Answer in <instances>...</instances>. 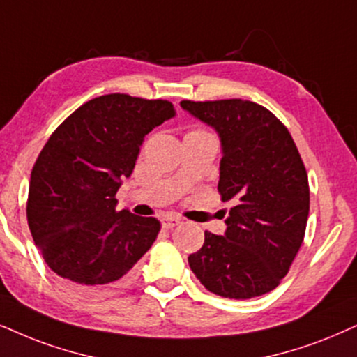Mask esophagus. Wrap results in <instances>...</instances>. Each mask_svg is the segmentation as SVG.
I'll return each instance as SVG.
<instances>
[{
  "mask_svg": "<svg viewBox=\"0 0 357 357\" xmlns=\"http://www.w3.org/2000/svg\"><path fill=\"white\" fill-rule=\"evenodd\" d=\"M160 223H162V226H164L165 229H170V228H175V226H178L180 223H182V221H180L178 216L167 215V216H164V218L160 220Z\"/></svg>",
  "mask_w": 357,
  "mask_h": 357,
  "instance_id": "esophagus-1",
  "label": "esophagus"
}]
</instances>
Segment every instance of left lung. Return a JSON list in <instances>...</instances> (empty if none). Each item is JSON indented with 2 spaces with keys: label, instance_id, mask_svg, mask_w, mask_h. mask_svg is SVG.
Listing matches in <instances>:
<instances>
[{
  "label": "left lung",
  "instance_id": "1",
  "mask_svg": "<svg viewBox=\"0 0 357 357\" xmlns=\"http://www.w3.org/2000/svg\"><path fill=\"white\" fill-rule=\"evenodd\" d=\"M180 106L221 139L218 192L234 202L225 236L205 231L190 269L206 290L246 300L274 290L303 243L310 211L308 175L289 129L248 100L190 101Z\"/></svg>",
  "mask_w": 357,
  "mask_h": 357
}]
</instances>
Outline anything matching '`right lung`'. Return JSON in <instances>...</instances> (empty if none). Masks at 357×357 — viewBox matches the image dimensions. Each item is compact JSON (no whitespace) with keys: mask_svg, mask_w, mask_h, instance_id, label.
<instances>
[{"mask_svg":"<svg viewBox=\"0 0 357 357\" xmlns=\"http://www.w3.org/2000/svg\"><path fill=\"white\" fill-rule=\"evenodd\" d=\"M172 116L167 100L103 95L73 111L40 151L27 223L45 264L73 294L103 297L126 287L155 241L159 220L118 211L116 192L146 134Z\"/></svg>","mask_w":357,"mask_h":357,"instance_id":"right-lung-1","label":"right lung"}]
</instances>
